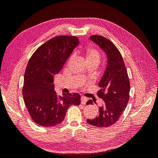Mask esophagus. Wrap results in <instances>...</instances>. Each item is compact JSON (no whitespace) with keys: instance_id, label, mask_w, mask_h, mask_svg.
Instances as JSON below:
<instances>
[{"instance_id":"esophagus-1","label":"esophagus","mask_w":158,"mask_h":158,"mask_svg":"<svg viewBox=\"0 0 158 158\" xmlns=\"http://www.w3.org/2000/svg\"><path fill=\"white\" fill-rule=\"evenodd\" d=\"M87 101H88V99L85 98V97H84V96L81 97V103H82V104L85 105V103H86Z\"/></svg>"}]
</instances>
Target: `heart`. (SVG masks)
I'll list each match as a JSON object with an SVG mask.
<instances>
[{
    "label": "heart",
    "mask_w": 158,
    "mask_h": 158,
    "mask_svg": "<svg viewBox=\"0 0 158 158\" xmlns=\"http://www.w3.org/2000/svg\"><path fill=\"white\" fill-rule=\"evenodd\" d=\"M85 55L86 57L87 63H94L97 64H99L101 59V53L92 46H88L85 50ZM73 59V55L70 56V60Z\"/></svg>",
    "instance_id": "b5f03b06"
}]
</instances>
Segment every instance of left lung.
Listing matches in <instances>:
<instances>
[{
    "label": "left lung",
    "instance_id": "obj_1",
    "mask_svg": "<svg viewBox=\"0 0 158 158\" xmlns=\"http://www.w3.org/2000/svg\"><path fill=\"white\" fill-rule=\"evenodd\" d=\"M89 39L105 51L107 56V66L98 84L101 88L98 96L103 101L99 107L96 118L87 119V122L98 127H109L116 123L126 108L130 93V82L127 70L120 51L113 43L102 35H92ZM89 99L87 105L92 104Z\"/></svg>",
    "mask_w": 158,
    "mask_h": 158
}]
</instances>
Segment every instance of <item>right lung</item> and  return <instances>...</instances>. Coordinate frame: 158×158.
I'll return each mask as SVG.
<instances>
[{
  "label": "right lung",
  "mask_w": 158,
  "mask_h": 158,
  "mask_svg": "<svg viewBox=\"0 0 158 158\" xmlns=\"http://www.w3.org/2000/svg\"><path fill=\"white\" fill-rule=\"evenodd\" d=\"M78 43L76 36L55 37L40 46L28 62L22 94L28 113L38 125H58L63 121L72 105L80 103L78 93L62 97L54 90V76L60 71Z\"/></svg>",
  "instance_id": "obj_1"
}]
</instances>
